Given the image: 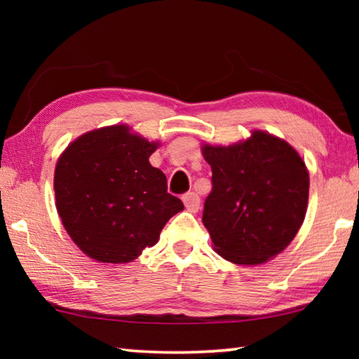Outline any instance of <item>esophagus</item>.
Wrapping results in <instances>:
<instances>
[{
  "instance_id": "obj_1",
  "label": "esophagus",
  "mask_w": 359,
  "mask_h": 359,
  "mask_svg": "<svg viewBox=\"0 0 359 359\" xmlns=\"http://www.w3.org/2000/svg\"><path fill=\"white\" fill-rule=\"evenodd\" d=\"M182 199H184L185 208L190 212H196L199 209V205H201V198H199L198 193H194V191L184 194V198Z\"/></svg>"
}]
</instances>
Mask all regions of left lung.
I'll return each mask as SVG.
<instances>
[{
	"label": "left lung",
	"instance_id": "1",
	"mask_svg": "<svg viewBox=\"0 0 359 359\" xmlns=\"http://www.w3.org/2000/svg\"><path fill=\"white\" fill-rule=\"evenodd\" d=\"M212 191L203 223L218 255L236 264H261L290 245L307 210L309 172L282 139L253 131L229 147H203Z\"/></svg>",
	"mask_w": 359,
	"mask_h": 359
}]
</instances>
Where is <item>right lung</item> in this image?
Masks as SVG:
<instances>
[{
    "label": "right lung",
    "mask_w": 359,
    "mask_h": 359,
    "mask_svg": "<svg viewBox=\"0 0 359 359\" xmlns=\"http://www.w3.org/2000/svg\"><path fill=\"white\" fill-rule=\"evenodd\" d=\"M156 145L114 125L76 139L60 156L53 179L58 215L90 258L130 263L184 209L168 193L166 175L149 163Z\"/></svg>",
    "instance_id": "right-lung-1"
}]
</instances>
